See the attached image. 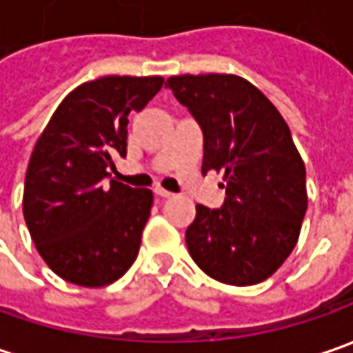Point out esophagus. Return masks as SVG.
<instances>
[{
	"label": "esophagus",
	"mask_w": 353,
	"mask_h": 353,
	"mask_svg": "<svg viewBox=\"0 0 353 353\" xmlns=\"http://www.w3.org/2000/svg\"><path fill=\"white\" fill-rule=\"evenodd\" d=\"M155 194H157V196H161V198H170V196H172V192L165 190V188H161V186H157Z\"/></svg>",
	"instance_id": "34e87169"
}]
</instances>
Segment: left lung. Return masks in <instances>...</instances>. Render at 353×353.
Segmentation results:
<instances>
[{
    "instance_id": "left-lung-1",
    "label": "left lung",
    "mask_w": 353,
    "mask_h": 353,
    "mask_svg": "<svg viewBox=\"0 0 353 353\" xmlns=\"http://www.w3.org/2000/svg\"><path fill=\"white\" fill-rule=\"evenodd\" d=\"M167 86L202 128V172H224L225 181L222 208L196 206L188 253L220 283H261L294 250L308 206L305 163L289 125L241 76H170Z\"/></svg>"
}]
</instances>
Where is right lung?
Listing matches in <instances>:
<instances>
[{
    "label": "right lung",
    "mask_w": 353,
    "mask_h": 353,
    "mask_svg": "<svg viewBox=\"0 0 353 353\" xmlns=\"http://www.w3.org/2000/svg\"><path fill=\"white\" fill-rule=\"evenodd\" d=\"M161 76H102L74 88L34 143L23 216L34 248L64 281L105 287L137 259L153 206L149 188L110 181L128 153L131 112L163 88Z\"/></svg>",
    "instance_id": "right-lung-1"
}]
</instances>
